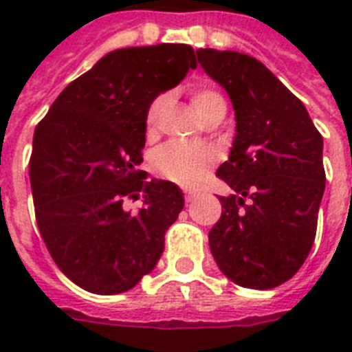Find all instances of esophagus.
Instances as JSON below:
<instances>
[{
	"mask_svg": "<svg viewBox=\"0 0 352 352\" xmlns=\"http://www.w3.org/2000/svg\"><path fill=\"white\" fill-rule=\"evenodd\" d=\"M184 199H186V203H193V201L197 199V193H195V192H186Z\"/></svg>",
	"mask_w": 352,
	"mask_h": 352,
	"instance_id": "1",
	"label": "esophagus"
}]
</instances>
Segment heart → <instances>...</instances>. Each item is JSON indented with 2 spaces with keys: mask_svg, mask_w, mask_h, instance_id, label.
<instances>
[{
  "mask_svg": "<svg viewBox=\"0 0 352 352\" xmlns=\"http://www.w3.org/2000/svg\"><path fill=\"white\" fill-rule=\"evenodd\" d=\"M166 98L157 96L149 104L146 111V127L153 131L159 122V115L162 111ZM192 107L201 120L215 111H226L225 98L219 91L203 85L192 91ZM217 155L206 144H188V142H170L157 149L153 164L155 170L168 181L181 184V186L193 188L203 181L206 171L215 164Z\"/></svg>",
  "mask_w": 352,
  "mask_h": 352,
  "instance_id": "heart-1",
  "label": "heart"
}]
</instances>
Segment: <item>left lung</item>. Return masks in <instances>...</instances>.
Instances as JSON below:
<instances>
[{
	"label": "left lung",
	"instance_id": "1",
	"mask_svg": "<svg viewBox=\"0 0 352 352\" xmlns=\"http://www.w3.org/2000/svg\"><path fill=\"white\" fill-rule=\"evenodd\" d=\"M197 60L235 111L230 155L217 170L235 195L219 197L210 250L234 283L274 289L300 270L314 243L323 138L300 98L259 60L215 49H199Z\"/></svg>",
	"mask_w": 352,
	"mask_h": 352
}]
</instances>
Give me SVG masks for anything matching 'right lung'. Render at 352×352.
Listing matches in <instances>:
<instances>
[{
	"instance_id": "add662e5",
	"label": "right lung",
	"mask_w": 352,
	"mask_h": 352,
	"mask_svg": "<svg viewBox=\"0 0 352 352\" xmlns=\"http://www.w3.org/2000/svg\"><path fill=\"white\" fill-rule=\"evenodd\" d=\"M197 67L184 43L107 52L60 93L36 126L29 162L36 223L73 283L120 294L155 268L184 197L170 181L146 182L137 166L149 104ZM143 197L137 212L126 198Z\"/></svg>"
}]
</instances>
